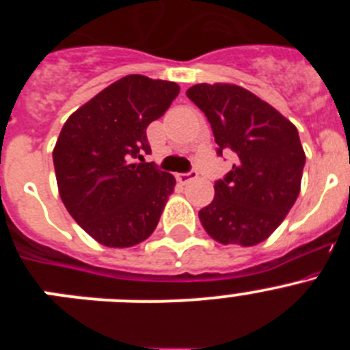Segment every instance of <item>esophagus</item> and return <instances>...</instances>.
Segmentation results:
<instances>
[{
  "instance_id": "34e87169",
  "label": "esophagus",
  "mask_w": 350,
  "mask_h": 350,
  "mask_svg": "<svg viewBox=\"0 0 350 350\" xmlns=\"http://www.w3.org/2000/svg\"><path fill=\"white\" fill-rule=\"evenodd\" d=\"M196 177H198L196 170H191V172H187V173H178L177 180L180 182V184H187V182L194 180Z\"/></svg>"
}]
</instances>
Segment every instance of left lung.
Instances as JSON below:
<instances>
[{"label":"left lung","instance_id":"1","mask_svg":"<svg viewBox=\"0 0 350 350\" xmlns=\"http://www.w3.org/2000/svg\"><path fill=\"white\" fill-rule=\"evenodd\" d=\"M212 126L217 156L234 165L215 180L212 203L200 210L206 233L219 243L250 247L267 240L299 194L305 152L298 129L271 105L230 83L187 89Z\"/></svg>","mask_w":350,"mask_h":350}]
</instances>
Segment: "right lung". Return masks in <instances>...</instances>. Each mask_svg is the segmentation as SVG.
Here are the masks:
<instances>
[{
    "label": "right lung",
    "mask_w": 350,
    "mask_h": 350,
    "mask_svg": "<svg viewBox=\"0 0 350 350\" xmlns=\"http://www.w3.org/2000/svg\"><path fill=\"white\" fill-rule=\"evenodd\" d=\"M168 80L128 75L64 122L54 148L61 200L85 233L107 247H133L152 234L175 177L154 163L147 126L178 96Z\"/></svg>",
    "instance_id": "1"
}]
</instances>
